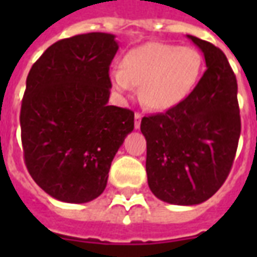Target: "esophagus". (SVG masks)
<instances>
[{
    "label": "esophagus",
    "instance_id": "1",
    "mask_svg": "<svg viewBox=\"0 0 257 257\" xmlns=\"http://www.w3.org/2000/svg\"><path fill=\"white\" fill-rule=\"evenodd\" d=\"M140 123H142V114L140 112H135V128L139 129Z\"/></svg>",
    "mask_w": 257,
    "mask_h": 257
}]
</instances>
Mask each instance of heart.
I'll return each mask as SVG.
<instances>
[{"instance_id": "b5f03b06", "label": "heart", "mask_w": 257, "mask_h": 257, "mask_svg": "<svg viewBox=\"0 0 257 257\" xmlns=\"http://www.w3.org/2000/svg\"><path fill=\"white\" fill-rule=\"evenodd\" d=\"M204 60L191 47L146 42L131 49L119 62V70L108 74L111 88L121 96L139 86L143 106L168 111L184 101L198 84Z\"/></svg>"}]
</instances>
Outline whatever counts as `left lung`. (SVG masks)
I'll list each match as a JSON object with an SVG mask.
<instances>
[{
    "label": "left lung",
    "mask_w": 257,
    "mask_h": 257,
    "mask_svg": "<svg viewBox=\"0 0 257 257\" xmlns=\"http://www.w3.org/2000/svg\"><path fill=\"white\" fill-rule=\"evenodd\" d=\"M206 70L191 95L167 112L142 118L149 187L164 202L197 205L220 189L241 134L237 79L219 48L187 36Z\"/></svg>",
    "instance_id": "left-lung-1"
}]
</instances>
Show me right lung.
I'll return each instance as SVG.
<instances>
[{
	"label": "right lung",
	"instance_id": "add662e5",
	"mask_svg": "<svg viewBox=\"0 0 257 257\" xmlns=\"http://www.w3.org/2000/svg\"><path fill=\"white\" fill-rule=\"evenodd\" d=\"M115 36L88 33L55 42L26 81L20 128L26 167L53 198L85 204L107 186L112 158L135 114L108 106Z\"/></svg>",
	"mask_w": 257,
	"mask_h": 257
}]
</instances>
